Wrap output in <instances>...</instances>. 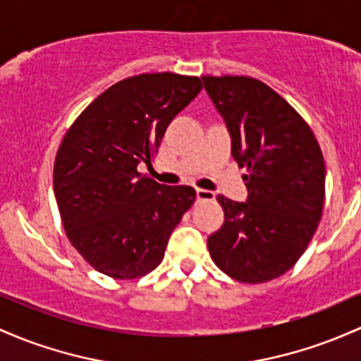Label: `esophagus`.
<instances>
[{"label": "esophagus", "instance_id": "obj_1", "mask_svg": "<svg viewBox=\"0 0 361 361\" xmlns=\"http://www.w3.org/2000/svg\"><path fill=\"white\" fill-rule=\"evenodd\" d=\"M216 199V193L211 190L205 188H197V200H214Z\"/></svg>", "mask_w": 361, "mask_h": 361}]
</instances>
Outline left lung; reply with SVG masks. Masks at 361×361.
<instances>
[{"label": "left lung", "mask_w": 361, "mask_h": 361, "mask_svg": "<svg viewBox=\"0 0 361 361\" xmlns=\"http://www.w3.org/2000/svg\"><path fill=\"white\" fill-rule=\"evenodd\" d=\"M231 133L247 202L217 195L224 224L207 240L214 264L233 279L267 283L298 262L326 199V164L308 123L276 90L245 75L202 77Z\"/></svg>", "instance_id": "left-lung-1"}]
</instances>
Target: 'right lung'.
<instances>
[{
	"mask_svg": "<svg viewBox=\"0 0 361 361\" xmlns=\"http://www.w3.org/2000/svg\"><path fill=\"white\" fill-rule=\"evenodd\" d=\"M199 77L140 73L106 89L59 144L53 183L70 243L114 279H138L195 202L192 187H166L138 173L150 164L171 120L197 94Z\"/></svg>",
	"mask_w": 361,
	"mask_h": 361,
	"instance_id": "right-lung-1",
	"label": "right lung"
}]
</instances>
